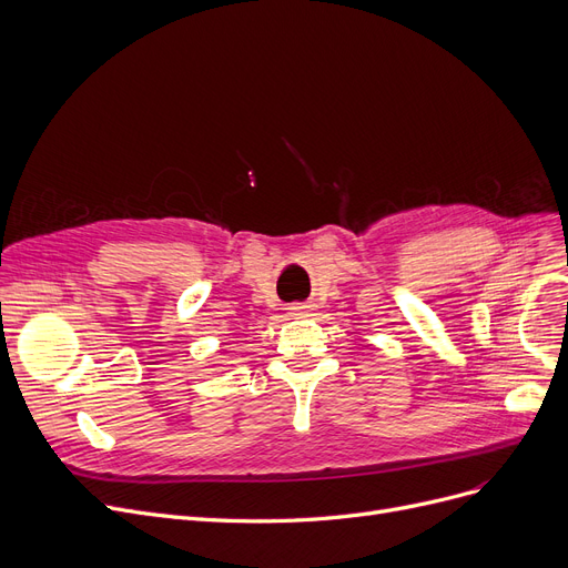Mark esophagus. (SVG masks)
Instances as JSON below:
<instances>
[{
  "mask_svg": "<svg viewBox=\"0 0 568 568\" xmlns=\"http://www.w3.org/2000/svg\"><path fill=\"white\" fill-rule=\"evenodd\" d=\"M307 310H310L307 305H303V303H295V305H291V307H288V314H291V316H303V314H307Z\"/></svg>",
  "mask_w": 568,
  "mask_h": 568,
  "instance_id": "1",
  "label": "esophagus"
}]
</instances>
